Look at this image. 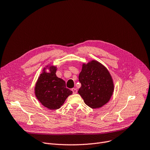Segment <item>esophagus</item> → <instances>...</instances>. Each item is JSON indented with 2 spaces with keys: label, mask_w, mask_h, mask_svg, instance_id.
<instances>
[{
  "label": "esophagus",
  "mask_w": 150,
  "mask_h": 150,
  "mask_svg": "<svg viewBox=\"0 0 150 150\" xmlns=\"http://www.w3.org/2000/svg\"><path fill=\"white\" fill-rule=\"evenodd\" d=\"M72 91H73V94H76L77 93V89H76V88H72Z\"/></svg>",
  "instance_id": "34e87169"
}]
</instances>
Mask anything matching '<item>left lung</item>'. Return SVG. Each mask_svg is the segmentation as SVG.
I'll list each match as a JSON object with an SVG mask.
<instances>
[{"mask_svg":"<svg viewBox=\"0 0 150 150\" xmlns=\"http://www.w3.org/2000/svg\"><path fill=\"white\" fill-rule=\"evenodd\" d=\"M81 87L78 93L92 109L99 108L108 103L113 94L112 77L102 64L92 60L83 64L79 76Z\"/></svg>","mask_w":150,"mask_h":150,"instance_id":"8db88e82","label":"left lung"}]
</instances>
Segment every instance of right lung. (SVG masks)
<instances>
[{"mask_svg": "<svg viewBox=\"0 0 150 150\" xmlns=\"http://www.w3.org/2000/svg\"><path fill=\"white\" fill-rule=\"evenodd\" d=\"M56 70L55 67H50L49 73L43 71L35 88L38 101L51 110L59 109L67 97L73 93L66 87L65 82L56 76Z\"/></svg>", "mask_w": 150, "mask_h": 150, "instance_id": "add662e5", "label": "right lung"}]
</instances>
